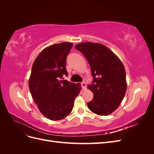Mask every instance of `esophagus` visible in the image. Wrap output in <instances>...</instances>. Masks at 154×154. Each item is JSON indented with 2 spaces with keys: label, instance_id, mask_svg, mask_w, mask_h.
<instances>
[{
  "label": "esophagus",
  "instance_id": "34e87169",
  "mask_svg": "<svg viewBox=\"0 0 154 154\" xmlns=\"http://www.w3.org/2000/svg\"><path fill=\"white\" fill-rule=\"evenodd\" d=\"M81 85H82V87L83 89H85L86 86H87V85H86V83H85V82H82V83H81Z\"/></svg>",
  "mask_w": 154,
  "mask_h": 154
}]
</instances>
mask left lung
Returning <instances> with one entry per match:
<instances>
[{
    "label": "left lung",
    "mask_w": 154,
    "mask_h": 154,
    "mask_svg": "<svg viewBox=\"0 0 154 154\" xmlns=\"http://www.w3.org/2000/svg\"><path fill=\"white\" fill-rule=\"evenodd\" d=\"M75 48L89 63L93 81L88 88L94 97L87 103L93 112L107 116L118 109L127 91L125 69L122 62L109 48L99 43L87 42Z\"/></svg>",
    "instance_id": "obj_1"
}]
</instances>
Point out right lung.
I'll return each instance as SVG.
<instances>
[{
  "instance_id": "right-lung-1",
  "label": "right lung",
  "mask_w": 154,
  "mask_h": 154,
  "mask_svg": "<svg viewBox=\"0 0 154 154\" xmlns=\"http://www.w3.org/2000/svg\"><path fill=\"white\" fill-rule=\"evenodd\" d=\"M72 47L70 42L50 45L32 64L29 80L31 94L41 113L51 120H60L71 113L81 89L80 83L76 85L62 78L68 75L66 59Z\"/></svg>"
}]
</instances>
